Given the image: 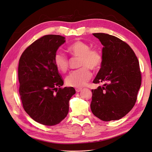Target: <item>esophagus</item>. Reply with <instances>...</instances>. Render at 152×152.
Segmentation results:
<instances>
[{
	"label": "esophagus",
	"instance_id": "obj_1",
	"mask_svg": "<svg viewBox=\"0 0 152 152\" xmlns=\"http://www.w3.org/2000/svg\"><path fill=\"white\" fill-rule=\"evenodd\" d=\"M82 89L81 88V87H76V88H75V91L77 92V93H79V92L81 91Z\"/></svg>",
	"mask_w": 152,
	"mask_h": 152
}]
</instances>
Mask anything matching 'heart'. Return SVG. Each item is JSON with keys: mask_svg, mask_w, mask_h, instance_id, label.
I'll use <instances>...</instances> for the list:
<instances>
[{"mask_svg": "<svg viewBox=\"0 0 152 152\" xmlns=\"http://www.w3.org/2000/svg\"><path fill=\"white\" fill-rule=\"evenodd\" d=\"M68 51L73 58H79L80 69L71 72L66 78L68 86L80 87L86 84L92 77L90 68L94 71L100 68L103 63V56L98 49L91 48V45L84 41L77 40L68 47ZM54 65L58 70L66 72L70 65V60L65 54L57 52L54 56Z\"/></svg>", "mask_w": 152, "mask_h": 152, "instance_id": "1", "label": "heart"}]
</instances>
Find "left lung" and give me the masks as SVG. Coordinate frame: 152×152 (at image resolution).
<instances>
[{
    "label": "left lung",
    "mask_w": 152,
    "mask_h": 152,
    "mask_svg": "<svg viewBox=\"0 0 152 152\" xmlns=\"http://www.w3.org/2000/svg\"><path fill=\"white\" fill-rule=\"evenodd\" d=\"M93 35L103 45V63L93 83L104 84L92 89L91 111L103 121L119 120L131 111L137 100L141 84L138 59L120 39L103 33Z\"/></svg>",
    "instance_id": "obj_1"
}]
</instances>
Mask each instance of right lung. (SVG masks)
I'll return each mask as SVG.
<instances>
[{
	"label": "right lung",
	"instance_id": "1",
	"mask_svg": "<svg viewBox=\"0 0 152 152\" xmlns=\"http://www.w3.org/2000/svg\"><path fill=\"white\" fill-rule=\"evenodd\" d=\"M65 42L59 35L36 40L22 53L18 65L19 93L25 111L45 126L61 122L68 113L72 87H61L63 79L54 63L59 47Z\"/></svg>",
	"mask_w": 152,
	"mask_h": 152
}]
</instances>
